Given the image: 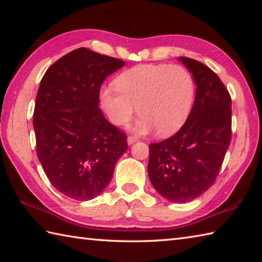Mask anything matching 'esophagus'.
Returning <instances> with one entry per match:
<instances>
[{
  "instance_id": "34e87169",
  "label": "esophagus",
  "mask_w": 262,
  "mask_h": 262,
  "mask_svg": "<svg viewBox=\"0 0 262 262\" xmlns=\"http://www.w3.org/2000/svg\"><path fill=\"white\" fill-rule=\"evenodd\" d=\"M138 141V138L136 137V136H128V138H127V142H128V144H134L135 142H137Z\"/></svg>"
}]
</instances>
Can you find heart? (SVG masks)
Wrapping results in <instances>:
<instances>
[{
  "mask_svg": "<svg viewBox=\"0 0 262 262\" xmlns=\"http://www.w3.org/2000/svg\"><path fill=\"white\" fill-rule=\"evenodd\" d=\"M114 89L101 93V102L109 119L125 126L138 107L141 117L134 129L137 133L157 128L161 135L179 130L190 115L194 100V81L181 65H138L126 70L115 80Z\"/></svg>",
  "mask_w": 262,
  "mask_h": 262,
  "instance_id": "heart-1",
  "label": "heart"
}]
</instances>
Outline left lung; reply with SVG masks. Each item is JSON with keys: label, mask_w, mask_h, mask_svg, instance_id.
I'll return each instance as SVG.
<instances>
[{"label": "left lung", "mask_w": 262, "mask_h": 262, "mask_svg": "<svg viewBox=\"0 0 262 262\" xmlns=\"http://www.w3.org/2000/svg\"><path fill=\"white\" fill-rule=\"evenodd\" d=\"M196 82V98L174 135L149 144L148 177L161 196L188 203L214 185L232 137V100L223 82L207 66L179 57Z\"/></svg>", "instance_id": "obj_1"}]
</instances>
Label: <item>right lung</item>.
Here are the masks:
<instances>
[{
	"instance_id": "obj_1",
	"label": "right lung",
	"mask_w": 262,
	"mask_h": 262,
	"mask_svg": "<svg viewBox=\"0 0 262 262\" xmlns=\"http://www.w3.org/2000/svg\"><path fill=\"white\" fill-rule=\"evenodd\" d=\"M122 66L121 59L77 48L56 60L39 85L33 111L38 159L52 185L72 199L101 193L128 148L125 133L98 107L105 77Z\"/></svg>"
}]
</instances>
